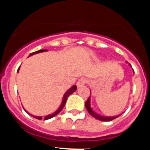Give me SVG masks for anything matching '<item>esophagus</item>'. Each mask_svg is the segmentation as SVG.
<instances>
[{
  "instance_id": "34e87169",
  "label": "esophagus",
  "mask_w": 150,
  "mask_h": 150,
  "mask_svg": "<svg viewBox=\"0 0 150 150\" xmlns=\"http://www.w3.org/2000/svg\"><path fill=\"white\" fill-rule=\"evenodd\" d=\"M86 83L87 79H86V78H80V79L77 81V83H76V86H77L78 88H80V87L85 86Z\"/></svg>"
}]
</instances>
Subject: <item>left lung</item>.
<instances>
[{"label": "left lung", "instance_id": "left-lung-1", "mask_svg": "<svg viewBox=\"0 0 150 150\" xmlns=\"http://www.w3.org/2000/svg\"><path fill=\"white\" fill-rule=\"evenodd\" d=\"M129 65L131 66V64H129ZM133 72H134V70H133ZM90 92H91V91H90ZM85 106H86V110H88V112H89V114L91 115V116H93V117L95 118L96 120H100V121H102V122L112 121V120H115V119H116V118L119 117V116H120V115H118V116H101V115L98 114V113H97L96 112H95V111H94V110L92 109L91 107V95L88 97V100H86V104H85Z\"/></svg>", "mask_w": 150, "mask_h": 150}]
</instances>
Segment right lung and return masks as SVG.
Returning a JSON list of instances; mask_svg holds the SVG:
<instances>
[{
	"label": "right lung",
	"mask_w": 150,
	"mask_h": 150,
	"mask_svg": "<svg viewBox=\"0 0 150 150\" xmlns=\"http://www.w3.org/2000/svg\"><path fill=\"white\" fill-rule=\"evenodd\" d=\"M47 50H38V51H36L34 52H32V53H30V55H29V56H31V55H35V54H38V53H40V52H46ZM19 68H20V67H18V71H17V72H18L19 71ZM76 86H75V85H74L72 87H71V88H69L68 90H67V91H66L65 93H64V95L63 96V98H62V103H61V105L59 106V107L58 108V110H57L56 111H55V112H53V113H51V114L50 115H47V116H45L44 117H42V116H34V115L30 114V113H29L28 112L27 110H25V109H24L25 110V112H27L28 113L30 116H31L32 117L35 118V119H37V120H49V119H51V118L54 117V116H55L56 115H58L59 113V112H61V111L62 110V109L64 108V105H65L66 104V100H67V97L69 96V95H71V94H73L74 92V91H76Z\"/></svg>",
	"instance_id": "add662e5"
}]
</instances>
